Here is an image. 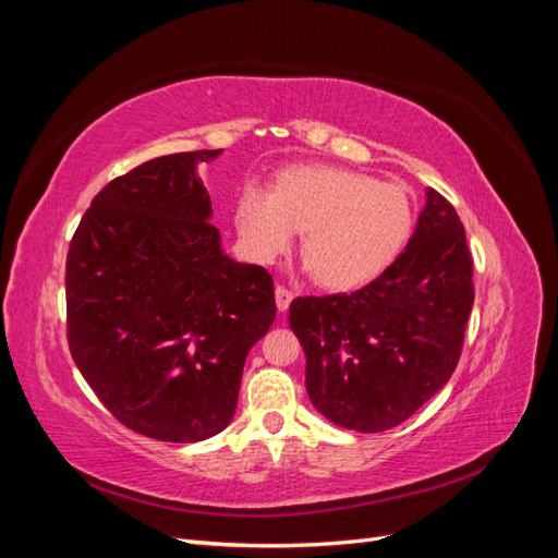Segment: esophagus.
<instances>
[{"instance_id":"esophagus-1","label":"esophagus","mask_w":558,"mask_h":558,"mask_svg":"<svg viewBox=\"0 0 558 558\" xmlns=\"http://www.w3.org/2000/svg\"><path fill=\"white\" fill-rule=\"evenodd\" d=\"M275 298H277V307H279V312H286V310L291 307V302H293L295 293H293V291H289V289H286V286H277Z\"/></svg>"}]
</instances>
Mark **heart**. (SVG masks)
<instances>
[{"label": "heart", "instance_id": "b5f03b06", "mask_svg": "<svg viewBox=\"0 0 558 558\" xmlns=\"http://www.w3.org/2000/svg\"><path fill=\"white\" fill-rule=\"evenodd\" d=\"M234 221L260 263L289 253L305 232L302 258L318 286L351 291L384 275L414 230V199L391 181L332 165L283 170L275 193L242 191Z\"/></svg>", "mask_w": 558, "mask_h": 558}]
</instances>
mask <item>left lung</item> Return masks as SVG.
Returning a JSON list of instances; mask_svg holds the SVG:
<instances>
[{"label": "left lung", "mask_w": 558, "mask_h": 558, "mask_svg": "<svg viewBox=\"0 0 558 558\" xmlns=\"http://www.w3.org/2000/svg\"><path fill=\"white\" fill-rule=\"evenodd\" d=\"M472 302L463 223L451 202L428 189L408 248L384 275L353 293L291 302L312 404L359 433L408 421L453 375Z\"/></svg>", "instance_id": "8db88e82"}]
</instances>
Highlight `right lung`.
<instances>
[{
    "label": "right lung",
    "instance_id": "obj_1",
    "mask_svg": "<svg viewBox=\"0 0 558 558\" xmlns=\"http://www.w3.org/2000/svg\"><path fill=\"white\" fill-rule=\"evenodd\" d=\"M154 158L99 191L66 251V342L99 402L162 442L221 433L248 349L277 316L265 267L230 260L195 167Z\"/></svg>",
    "mask_w": 558,
    "mask_h": 558
}]
</instances>
